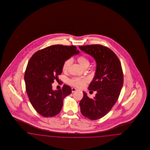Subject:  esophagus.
Here are the masks:
<instances>
[{
	"label": "esophagus",
	"instance_id": "34e87169",
	"mask_svg": "<svg viewBox=\"0 0 150 150\" xmlns=\"http://www.w3.org/2000/svg\"><path fill=\"white\" fill-rule=\"evenodd\" d=\"M71 90L72 93H73V92H76V91H78V89H77L76 88H72Z\"/></svg>",
	"mask_w": 150,
	"mask_h": 150
}]
</instances>
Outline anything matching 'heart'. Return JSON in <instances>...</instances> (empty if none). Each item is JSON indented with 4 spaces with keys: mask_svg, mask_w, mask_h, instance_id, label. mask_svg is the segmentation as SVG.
Instances as JSON below:
<instances>
[{
    "mask_svg": "<svg viewBox=\"0 0 150 150\" xmlns=\"http://www.w3.org/2000/svg\"><path fill=\"white\" fill-rule=\"evenodd\" d=\"M78 61L83 67L86 68L89 65V59L84 56H80L78 57ZM71 64V59L69 58L66 59L62 65V70L64 71H66L70 65ZM89 81V79L86 77H74L69 80L68 83L71 86L77 87V88H82L84 86L86 83Z\"/></svg>",
    "mask_w": 150,
    "mask_h": 150,
    "instance_id": "1",
    "label": "heart"
}]
</instances>
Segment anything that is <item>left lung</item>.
<instances>
[{
	"mask_svg": "<svg viewBox=\"0 0 150 150\" xmlns=\"http://www.w3.org/2000/svg\"><path fill=\"white\" fill-rule=\"evenodd\" d=\"M79 48L92 56L97 63L95 76L88 87L97 93L94 98H90L83 92L79 103L80 111L88 119L97 120L109 112L119 97L124 81L121 63L107 47L93 44L79 46Z\"/></svg>",
	"mask_w": 150,
	"mask_h": 150,
	"instance_id": "left-lung-1",
	"label": "left lung"
}]
</instances>
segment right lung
<instances>
[{"instance_id": "1", "label": "right lung", "mask_w": 150, "mask_h": 150, "mask_svg": "<svg viewBox=\"0 0 150 150\" xmlns=\"http://www.w3.org/2000/svg\"><path fill=\"white\" fill-rule=\"evenodd\" d=\"M79 52L74 45L58 44L37 51L30 59L24 76L26 91L33 107L44 117L58 114L64 97L71 93L69 86L53 91L52 84L58 80L64 61Z\"/></svg>"}]
</instances>
